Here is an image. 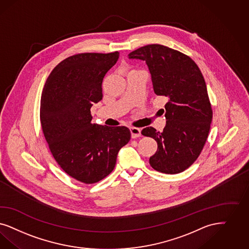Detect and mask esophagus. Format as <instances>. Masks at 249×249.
Instances as JSON below:
<instances>
[{
  "label": "esophagus",
  "instance_id": "34e87169",
  "mask_svg": "<svg viewBox=\"0 0 249 249\" xmlns=\"http://www.w3.org/2000/svg\"><path fill=\"white\" fill-rule=\"evenodd\" d=\"M130 133H131V138L135 139V138L140 137L141 136V129L139 128H130Z\"/></svg>",
  "mask_w": 249,
  "mask_h": 249
}]
</instances>
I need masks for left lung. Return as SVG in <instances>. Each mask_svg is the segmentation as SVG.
<instances>
[{"instance_id": "1", "label": "left lung", "mask_w": 249, "mask_h": 249, "mask_svg": "<svg viewBox=\"0 0 249 249\" xmlns=\"http://www.w3.org/2000/svg\"><path fill=\"white\" fill-rule=\"evenodd\" d=\"M129 58L145 60L155 94L168 99L163 132L153 127L142 130L157 142L149 163L164 174L185 171L200 155L213 120L203 75L188 55L159 44L139 48Z\"/></svg>"}]
</instances>
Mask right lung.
<instances>
[{
	"label": "right lung",
	"instance_id": "1",
	"mask_svg": "<svg viewBox=\"0 0 249 249\" xmlns=\"http://www.w3.org/2000/svg\"><path fill=\"white\" fill-rule=\"evenodd\" d=\"M120 52L79 53L52 70L40 100V122L60 168L85 184L102 180L114 169L121 147L130 140L127 127L92 123L90 108L102 100V82Z\"/></svg>",
	"mask_w": 249,
	"mask_h": 249
}]
</instances>
